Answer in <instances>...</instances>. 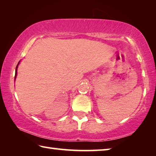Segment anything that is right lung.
I'll return each instance as SVG.
<instances>
[{"label": "right lung", "mask_w": 156, "mask_h": 156, "mask_svg": "<svg viewBox=\"0 0 156 156\" xmlns=\"http://www.w3.org/2000/svg\"><path fill=\"white\" fill-rule=\"evenodd\" d=\"M19 62L18 63V65L16 66V72H15V79H16V75H17V68H18V64H19Z\"/></svg>", "instance_id": "right-lung-1"}]
</instances>
